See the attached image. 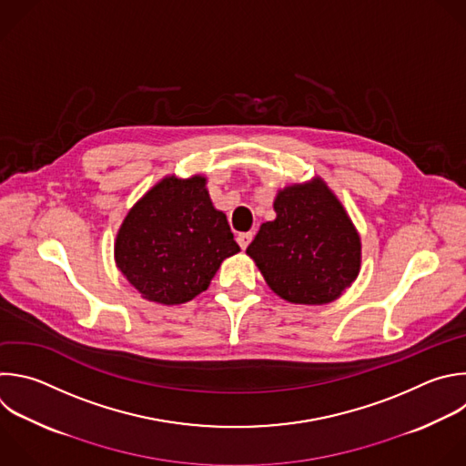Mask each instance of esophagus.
Wrapping results in <instances>:
<instances>
[{
	"mask_svg": "<svg viewBox=\"0 0 466 466\" xmlns=\"http://www.w3.org/2000/svg\"><path fill=\"white\" fill-rule=\"evenodd\" d=\"M236 241H238V243H239V247L245 250V248L248 247V243L252 241V232H241V234H238Z\"/></svg>",
	"mask_w": 466,
	"mask_h": 466,
	"instance_id": "1",
	"label": "esophagus"
}]
</instances>
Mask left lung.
<instances>
[{
	"instance_id": "left-lung-1",
	"label": "left lung",
	"mask_w": 466,
	"mask_h": 466,
	"mask_svg": "<svg viewBox=\"0 0 466 466\" xmlns=\"http://www.w3.org/2000/svg\"><path fill=\"white\" fill-rule=\"evenodd\" d=\"M274 212L276 219L263 223L247 248L267 285L290 303L340 298L359 276L362 247L337 196L315 177L279 190Z\"/></svg>"
}]
</instances>
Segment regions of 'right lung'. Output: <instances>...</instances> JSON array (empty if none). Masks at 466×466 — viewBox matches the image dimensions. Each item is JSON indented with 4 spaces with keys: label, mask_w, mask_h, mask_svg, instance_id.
I'll return each instance as SVG.
<instances>
[{
    "label": "right lung",
    "mask_w": 466,
    "mask_h": 466,
    "mask_svg": "<svg viewBox=\"0 0 466 466\" xmlns=\"http://www.w3.org/2000/svg\"><path fill=\"white\" fill-rule=\"evenodd\" d=\"M239 252L227 216L216 210L207 177H165L124 218L115 263L153 303L179 305L208 289L225 258Z\"/></svg>",
    "instance_id": "1"
}]
</instances>
